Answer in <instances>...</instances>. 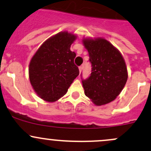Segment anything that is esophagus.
<instances>
[{
  "instance_id": "34e87169",
  "label": "esophagus",
  "mask_w": 151,
  "mask_h": 151,
  "mask_svg": "<svg viewBox=\"0 0 151 151\" xmlns=\"http://www.w3.org/2000/svg\"><path fill=\"white\" fill-rule=\"evenodd\" d=\"M82 66H79V70H80V72L81 73V71H82Z\"/></svg>"
}]
</instances>
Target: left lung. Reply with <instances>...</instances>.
I'll return each mask as SVG.
<instances>
[{
	"label": "left lung",
	"mask_w": 151,
	"mask_h": 151,
	"mask_svg": "<svg viewBox=\"0 0 151 151\" xmlns=\"http://www.w3.org/2000/svg\"><path fill=\"white\" fill-rule=\"evenodd\" d=\"M91 63L90 76L82 80L85 94L96 106L113 101L123 90L128 74L120 52L106 40L84 39Z\"/></svg>",
	"instance_id": "left-lung-1"
}]
</instances>
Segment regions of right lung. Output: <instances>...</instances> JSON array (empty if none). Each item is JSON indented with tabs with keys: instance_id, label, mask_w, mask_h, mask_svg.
Listing matches in <instances>:
<instances>
[{
	"instance_id": "right-lung-1",
	"label": "right lung",
	"mask_w": 151,
	"mask_h": 151,
	"mask_svg": "<svg viewBox=\"0 0 151 151\" xmlns=\"http://www.w3.org/2000/svg\"><path fill=\"white\" fill-rule=\"evenodd\" d=\"M76 37L67 32H61L45 41L32 58L30 83L44 101L54 102L64 96L80 74L74 63L76 53L70 50Z\"/></svg>"
}]
</instances>
